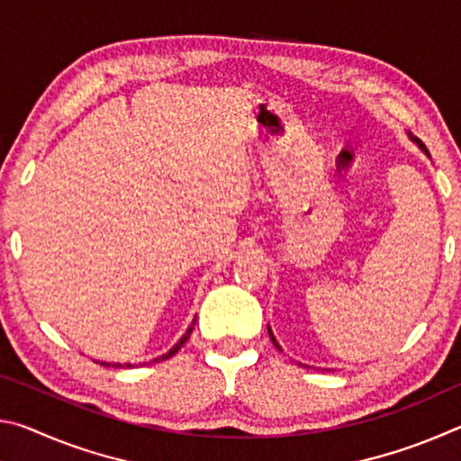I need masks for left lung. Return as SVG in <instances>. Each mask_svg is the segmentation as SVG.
<instances>
[{
    "mask_svg": "<svg viewBox=\"0 0 461 461\" xmlns=\"http://www.w3.org/2000/svg\"><path fill=\"white\" fill-rule=\"evenodd\" d=\"M417 144H419V146H420V148H423V150H425V144H423V142H419V140H417ZM425 152H427V150H425ZM268 333H270V339H272V341H275V346L278 348V343H276V339H275V335H272V331H270V330H268Z\"/></svg>",
    "mask_w": 461,
    "mask_h": 461,
    "instance_id": "left-lung-1",
    "label": "left lung"
}]
</instances>
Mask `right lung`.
<instances>
[{
    "instance_id": "obj_1",
    "label": "right lung",
    "mask_w": 461,
    "mask_h": 461,
    "mask_svg": "<svg viewBox=\"0 0 461 461\" xmlns=\"http://www.w3.org/2000/svg\"><path fill=\"white\" fill-rule=\"evenodd\" d=\"M193 325H194V321H193ZM193 325L189 327V330H186V333L183 335V338H181V341H178V343H176V346H175L173 349H170V352H168V354H165V356H160V357H154V360H152V362H162V360H168V357H173V356H175V354L178 352V349H181V348H183V343H185L186 339H189V335H191V331H193ZM101 366H109V364H105V362H101ZM112 366H113V368H126V366H128V368H130V366H131V364H123V366H122V364H112Z\"/></svg>"
}]
</instances>
